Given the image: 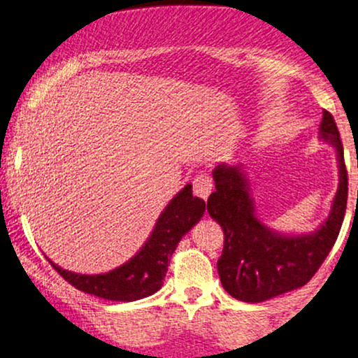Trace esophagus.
I'll use <instances>...</instances> for the list:
<instances>
[{"label":"esophagus","instance_id":"esophagus-1","mask_svg":"<svg viewBox=\"0 0 358 358\" xmlns=\"http://www.w3.org/2000/svg\"><path fill=\"white\" fill-rule=\"evenodd\" d=\"M213 189V183H211V178L208 175H196L193 178V193L196 194L198 198H201V200H208V196H210Z\"/></svg>","mask_w":358,"mask_h":358}]
</instances>
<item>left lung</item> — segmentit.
Wrapping results in <instances>:
<instances>
[{
    "instance_id": "1",
    "label": "left lung",
    "mask_w": 358,
    "mask_h": 358,
    "mask_svg": "<svg viewBox=\"0 0 358 358\" xmlns=\"http://www.w3.org/2000/svg\"><path fill=\"white\" fill-rule=\"evenodd\" d=\"M319 138L336 148L338 188L329 216L312 233L284 234L262 223L241 165L221 164L213 170L216 192L210 194L206 208L224 231L218 274L224 291L234 299L262 302L302 287L332 250L345 215L348 178L341 135L327 110Z\"/></svg>"
}]
</instances>
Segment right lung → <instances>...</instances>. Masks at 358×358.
<instances>
[{"instance_id": "right-lung-1", "label": "right lung", "mask_w": 358, "mask_h": 358, "mask_svg": "<svg viewBox=\"0 0 358 358\" xmlns=\"http://www.w3.org/2000/svg\"><path fill=\"white\" fill-rule=\"evenodd\" d=\"M205 210V201L193 196L192 185L188 183L160 213L155 228L137 255L119 268L103 274H79L59 268L49 257L48 261L79 291L117 302L143 299L164 286L171 255L180 239L201 220Z\"/></svg>"}]
</instances>
